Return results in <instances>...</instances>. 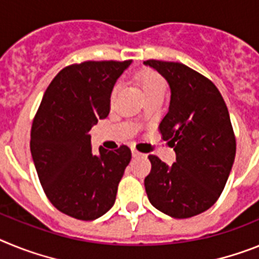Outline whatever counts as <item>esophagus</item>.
Here are the masks:
<instances>
[{"label":"esophagus","instance_id":"34e87169","mask_svg":"<svg viewBox=\"0 0 259 259\" xmlns=\"http://www.w3.org/2000/svg\"><path fill=\"white\" fill-rule=\"evenodd\" d=\"M132 155L134 157H141V156H145V154H141V152H138L137 151V150H134V148H133L132 150Z\"/></svg>","mask_w":259,"mask_h":259}]
</instances>
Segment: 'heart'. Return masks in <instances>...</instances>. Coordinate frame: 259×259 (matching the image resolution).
Returning a JSON list of instances; mask_svg holds the SVG:
<instances>
[{
    "label": "heart",
    "instance_id": "1",
    "mask_svg": "<svg viewBox=\"0 0 259 259\" xmlns=\"http://www.w3.org/2000/svg\"><path fill=\"white\" fill-rule=\"evenodd\" d=\"M139 83H141L143 94L157 89H165V83H164L163 78L152 70H143L139 74ZM117 90H118V86L114 89V94L117 92Z\"/></svg>",
    "mask_w": 259,
    "mask_h": 259
}]
</instances>
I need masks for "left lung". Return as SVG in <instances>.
<instances>
[{
	"mask_svg": "<svg viewBox=\"0 0 259 259\" xmlns=\"http://www.w3.org/2000/svg\"><path fill=\"white\" fill-rule=\"evenodd\" d=\"M143 64L169 84V111L159 127L176 152L172 165L148 156V201L176 219L195 217L218 201L235 161L236 139L228 108L217 86L186 65L156 60Z\"/></svg>",
	"mask_w": 259,
	"mask_h": 259,
	"instance_id": "left-lung-1",
	"label": "left lung"
}]
</instances>
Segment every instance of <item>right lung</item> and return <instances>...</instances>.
Returning a JSON list of instances; mask_svg holds the SVG:
<instances>
[{"mask_svg":"<svg viewBox=\"0 0 259 259\" xmlns=\"http://www.w3.org/2000/svg\"><path fill=\"white\" fill-rule=\"evenodd\" d=\"M132 61H87L62 69L47 89L31 129V155L57 210L95 220L111 210L132 151L91 150L90 130L109 114L111 94Z\"/></svg>","mask_w":259,"mask_h":259,"instance_id":"obj_1","label":"right lung"}]
</instances>
